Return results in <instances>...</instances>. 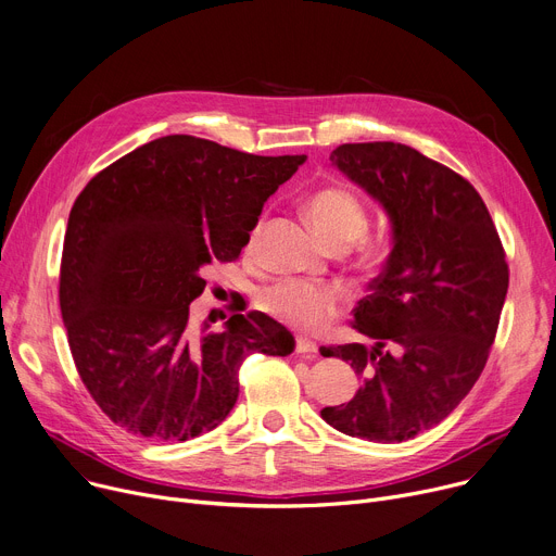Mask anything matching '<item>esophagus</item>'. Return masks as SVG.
I'll use <instances>...</instances> for the list:
<instances>
[{
  "label": "esophagus",
  "instance_id": "obj_1",
  "mask_svg": "<svg viewBox=\"0 0 556 556\" xmlns=\"http://www.w3.org/2000/svg\"><path fill=\"white\" fill-rule=\"evenodd\" d=\"M295 352L298 354H318V345L312 343L307 338H298L295 340Z\"/></svg>",
  "mask_w": 556,
  "mask_h": 556
}]
</instances>
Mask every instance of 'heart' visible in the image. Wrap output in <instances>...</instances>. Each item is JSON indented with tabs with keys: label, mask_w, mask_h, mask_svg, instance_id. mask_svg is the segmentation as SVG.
Here are the masks:
<instances>
[{
	"label": "heart",
	"mask_w": 556,
	"mask_h": 556,
	"mask_svg": "<svg viewBox=\"0 0 556 556\" xmlns=\"http://www.w3.org/2000/svg\"><path fill=\"white\" fill-rule=\"evenodd\" d=\"M307 213L312 225L329 247L348 249L367 231L369 223L363 200L345 187L318 189L307 202ZM258 233L261 225H255L249 244L255 242ZM365 251L376 253L378 242H365ZM258 305L263 312L298 331L316 333L345 312L348 295L343 289L329 285L282 280L258 295Z\"/></svg>",
	"instance_id": "obj_1"
}]
</instances>
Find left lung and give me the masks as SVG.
Segmentation results:
<instances>
[{
    "instance_id": "left-lung-1",
    "label": "left lung",
    "mask_w": 556,
    "mask_h": 556,
    "mask_svg": "<svg viewBox=\"0 0 556 556\" xmlns=\"http://www.w3.org/2000/svg\"><path fill=\"white\" fill-rule=\"evenodd\" d=\"M329 160L386 206L394 247L354 309L374 345L320 348L363 388L320 416L348 437L409 441L447 418L488 363L509 285L505 249L479 191L416 149L340 144Z\"/></svg>"
}]
</instances>
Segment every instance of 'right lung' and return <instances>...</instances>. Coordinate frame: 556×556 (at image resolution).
Instances as JSON below:
<instances>
[{
  "mask_svg": "<svg viewBox=\"0 0 556 556\" xmlns=\"http://www.w3.org/2000/svg\"><path fill=\"white\" fill-rule=\"evenodd\" d=\"M303 162L164 136L77 195L60 267L62 318L84 388L129 434L211 432L238 401L249 354L293 352V336L261 312L236 307L223 331H198L189 307L206 269L238 261L263 204Z\"/></svg>",
  "mask_w": 556,
  "mask_h": 556,
  "instance_id": "1",
  "label": "right lung"
}]
</instances>
